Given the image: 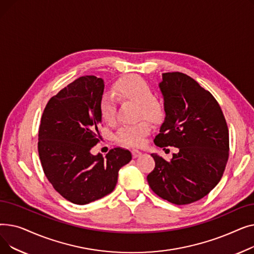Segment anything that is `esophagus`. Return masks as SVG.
<instances>
[{
    "label": "esophagus",
    "instance_id": "34e87169",
    "mask_svg": "<svg viewBox=\"0 0 254 254\" xmlns=\"http://www.w3.org/2000/svg\"><path fill=\"white\" fill-rule=\"evenodd\" d=\"M131 153H132V157H134V158H137V157H139L142 154V152L140 150H137V149L132 150Z\"/></svg>",
    "mask_w": 254,
    "mask_h": 254
}]
</instances>
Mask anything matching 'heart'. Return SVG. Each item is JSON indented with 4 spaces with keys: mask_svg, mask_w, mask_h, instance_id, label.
Masks as SVG:
<instances>
[{
    "mask_svg": "<svg viewBox=\"0 0 254 254\" xmlns=\"http://www.w3.org/2000/svg\"><path fill=\"white\" fill-rule=\"evenodd\" d=\"M116 92L118 97L123 100L138 105L141 114L145 118L154 120L162 115L161 105L153 101V89L142 77L138 75H128L120 79L116 84ZM116 98L112 92L107 91L102 96L100 112L105 122H114L116 116ZM149 131L150 126L146 122L131 126H122L116 131L115 139L117 142L125 145L140 146Z\"/></svg>",
    "mask_w": 254,
    "mask_h": 254,
    "instance_id": "b5f03b06",
    "label": "heart"
}]
</instances>
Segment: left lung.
Listing matches in <instances>:
<instances>
[{
    "label": "left lung",
    "mask_w": 254,
    "mask_h": 254,
    "mask_svg": "<svg viewBox=\"0 0 254 254\" xmlns=\"http://www.w3.org/2000/svg\"><path fill=\"white\" fill-rule=\"evenodd\" d=\"M158 87L166 115L154 143L179 151L170 162L152 153L155 168L147 181L168 202L190 204L207 195L222 177L230 150L228 126L217 101L191 77L164 73Z\"/></svg>",
    "instance_id": "8db88e82"
}]
</instances>
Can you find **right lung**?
Wrapping results in <instances>:
<instances>
[{
  "label": "right lung",
  "mask_w": 254,
  "mask_h": 254,
  "mask_svg": "<svg viewBox=\"0 0 254 254\" xmlns=\"http://www.w3.org/2000/svg\"><path fill=\"white\" fill-rule=\"evenodd\" d=\"M104 80L82 76L47 103L39 127L38 151L49 182L68 201L85 205L115 189L118 171L131 159L123 148L105 157L90 150L99 142Z\"/></svg>",
  "instance_id": "1"
}]
</instances>
